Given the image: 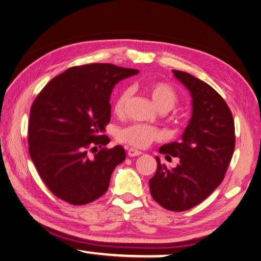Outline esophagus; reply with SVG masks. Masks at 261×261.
I'll use <instances>...</instances> for the list:
<instances>
[{
    "mask_svg": "<svg viewBox=\"0 0 261 261\" xmlns=\"http://www.w3.org/2000/svg\"><path fill=\"white\" fill-rule=\"evenodd\" d=\"M127 155H129L130 158H135V156L141 155V151L136 148H129V150H127Z\"/></svg>",
    "mask_w": 261,
    "mask_h": 261,
    "instance_id": "esophagus-1",
    "label": "esophagus"
}]
</instances>
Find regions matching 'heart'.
<instances>
[{
	"label": "heart",
	"instance_id": "obj_1",
	"mask_svg": "<svg viewBox=\"0 0 261 261\" xmlns=\"http://www.w3.org/2000/svg\"><path fill=\"white\" fill-rule=\"evenodd\" d=\"M144 90L160 112L165 113L171 111L178 103V93L168 83L149 82L144 85ZM129 97V89H122L118 92L114 102V112L116 114L120 115L124 112ZM116 136L121 143L137 147V148H145L153 141L162 139V134L159 129L145 124H131L129 126L122 127L117 131Z\"/></svg>",
	"mask_w": 261,
	"mask_h": 261
}]
</instances>
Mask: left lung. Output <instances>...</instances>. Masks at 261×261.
Segmentation results:
<instances>
[{
	"label": "left lung",
	"instance_id": "left-lung-1",
	"mask_svg": "<svg viewBox=\"0 0 261 261\" xmlns=\"http://www.w3.org/2000/svg\"><path fill=\"white\" fill-rule=\"evenodd\" d=\"M172 72L191 93L193 113L181 141L159 149L165 158H179V163L169 169L156 158L149 191L164 209L180 212L200 204L224 180L235 148V126L229 107L215 89L188 73Z\"/></svg>",
	"mask_w": 261,
	"mask_h": 261
}]
</instances>
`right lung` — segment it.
Listing matches in <instances>:
<instances>
[{
	"instance_id": "add662e5",
	"label": "right lung",
	"mask_w": 261,
	"mask_h": 261,
	"mask_svg": "<svg viewBox=\"0 0 261 261\" xmlns=\"http://www.w3.org/2000/svg\"><path fill=\"white\" fill-rule=\"evenodd\" d=\"M138 72L112 64L70 67L33 102L28 150L40 177L60 200L83 205L106 193L113 171L125 160L122 146L103 147L111 141L102 135L111 121V93L116 83ZM89 150L96 153L89 156Z\"/></svg>"
}]
</instances>
